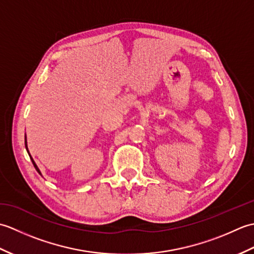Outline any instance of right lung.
<instances>
[{
  "label": "right lung",
  "instance_id": "right-lung-1",
  "mask_svg": "<svg viewBox=\"0 0 254 254\" xmlns=\"http://www.w3.org/2000/svg\"><path fill=\"white\" fill-rule=\"evenodd\" d=\"M25 146H26V149H27V152H28V147H27V141H26V136H25ZM28 154H29V152H28ZM29 157H30V159H31V161H32V165H34V167L36 168V170L39 172V174L41 175V172H40V170H39V168H38L37 167V165H36V163L34 161V159H32V157L30 156V154H29Z\"/></svg>",
  "mask_w": 254,
  "mask_h": 254
}]
</instances>
